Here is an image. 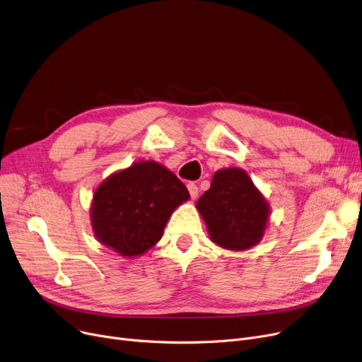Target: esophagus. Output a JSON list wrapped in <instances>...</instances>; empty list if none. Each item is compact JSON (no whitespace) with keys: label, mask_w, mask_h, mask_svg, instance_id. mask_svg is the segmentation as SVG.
I'll return each mask as SVG.
<instances>
[{"label":"esophagus","mask_w":362,"mask_h":362,"mask_svg":"<svg viewBox=\"0 0 362 362\" xmlns=\"http://www.w3.org/2000/svg\"><path fill=\"white\" fill-rule=\"evenodd\" d=\"M187 191H189V194H191L192 199H195L198 197V186L194 182L187 183Z\"/></svg>","instance_id":"34e87169"}]
</instances>
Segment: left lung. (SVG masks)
Here are the masks:
<instances>
[{
	"label": "left lung",
	"mask_w": 362,
	"mask_h": 362,
	"mask_svg": "<svg viewBox=\"0 0 362 362\" xmlns=\"http://www.w3.org/2000/svg\"><path fill=\"white\" fill-rule=\"evenodd\" d=\"M210 239L224 250L246 251L264 236L270 206L242 168L216 171L211 187L198 199Z\"/></svg>",
	"instance_id": "1"
}]
</instances>
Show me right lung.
I'll return each mask as SVG.
<instances>
[{
    "instance_id": "add662e5",
    "label": "right lung",
    "mask_w": 362,
    "mask_h": 362,
    "mask_svg": "<svg viewBox=\"0 0 362 362\" xmlns=\"http://www.w3.org/2000/svg\"><path fill=\"white\" fill-rule=\"evenodd\" d=\"M189 198L186 186L160 163H135L97 187L92 230L123 257L142 255L161 239L171 213Z\"/></svg>"
}]
</instances>
